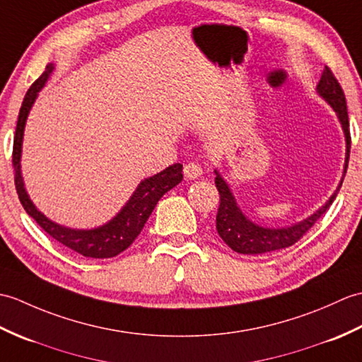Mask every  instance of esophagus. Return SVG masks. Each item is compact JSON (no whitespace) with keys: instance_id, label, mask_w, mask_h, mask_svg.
Instances as JSON below:
<instances>
[{"instance_id":"34e87169","label":"esophagus","mask_w":362,"mask_h":362,"mask_svg":"<svg viewBox=\"0 0 362 362\" xmlns=\"http://www.w3.org/2000/svg\"><path fill=\"white\" fill-rule=\"evenodd\" d=\"M203 175V168L199 164L197 163H189L184 165V176H186L187 180H195L198 176Z\"/></svg>"}]
</instances>
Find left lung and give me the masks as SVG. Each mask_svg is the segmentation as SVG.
<instances>
[{
  "label": "left lung",
  "instance_id": "8db88e82",
  "mask_svg": "<svg viewBox=\"0 0 362 362\" xmlns=\"http://www.w3.org/2000/svg\"><path fill=\"white\" fill-rule=\"evenodd\" d=\"M317 94L322 98L328 105L333 108V111L338 116L342 132L345 136V163H344V173L338 187L333 192V195L327 199L324 206H320L315 214H311L307 218L294 223L291 226L285 228H264L251 221L247 216L242 212V209L237 204V199L232 194L229 184L224 181L223 176L218 170H215V186L220 192V207L218 214H216V230L218 235L223 238L230 249H234L238 254L246 255H257L264 252L279 251L294 245L297 240L307 232L313 224H315L320 215H322L330 204L334 202L336 195L342 186V180L347 172L349 165V156H350V132H349V115H347V102H345V95L338 80L333 76L330 68L322 71L319 83L316 86Z\"/></svg>",
  "mask_w": 362,
  "mask_h": 362
}]
</instances>
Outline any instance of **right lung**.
Returning a JSON list of instances; mask_svg holds the SVG:
<instances>
[{
	"mask_svg": "<svg viewBox=\"0 0 362 362\" xmlns=\"http://www.w3.org/2000/svg\"><path fill=\"white\" fill-rule=\"evenodd\" d=\"M54 63H49L46 66L45 72L40 76L24 95L23 105L20 108L17 130H15L13 138V155H12V164L15 168V187H17V194L20 202L28 212L34 218L40 228H43L54 240L59 243L65 245L66 247L72 249L83 257H91V259H110V257H116L130 246L136 237L141 234L144 224L147 223L148 216L153 212L155 206L164 194L173 189L176 184L182 181V165L173 164L167 167L165 170L159 172L150 178L142 180L130 199L122 206V209L102 226L93 228V229H72L62 226V224L55 223L47 218V216L38 211L35 204L32 203L29 194L24 187L23 175H21V150H23V136H24V127H26V120L29 116V111L34 105L35 99L38 98V93L46 85L47 78L51 77L54 71Z\"/></svg>",
	"mask_w": 362,
	"mask_h": 362,
	"instance_id": "right-lung-1",
	"label": "right lung"
}]
</instances>
